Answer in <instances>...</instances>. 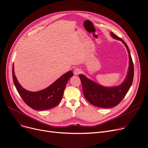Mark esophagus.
<instances>
[{"label": "esophagus", "instance_id": "obj_1", "mask_svg": "<svg viewBox=\"0 0 148 148\" xmlns=\"http://www.w3.org/2000/svg\"><path fill=\"white\" fill-rule=\"evenodd\" d=\"M80 73H81V70H80V69H79V68H75V69H74V75H79Z\"/></svg>", "mask_w": 148, "mask_h": 148}]
</instances>
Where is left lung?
<instances>
[{
	"mask_svg": "<svg viewBox=\"0 0 148 148\" xmlns=\"http://www.w3.org/2000/svg\"><path fill=\"white\" fill-rule=\"evenodd\" d=\"M110 34L113 38L121 41L125 46L128 53L129 67L124 81L118 86L107 87L88 79L83 74L79 75L85 98L91 104L104 108H112L119 104L128 92L134 77L133 62L128 45L122 39L113 32H111Z\"/></svg>",
	"mask_w": 148,
	"mask_h": 148,
	"instance_id": "1",
	"label": "left lung"
}]
</instances>
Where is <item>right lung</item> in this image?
<instances>
[{
  "label": "right lung",
  "instance_id": "right-lung-1",
  "mask_svg": "<svg viewBox=\"0 0 148 148\" xmlns=\"http://www.w3.org/2000/svg\"><path fill=\"white\" fill-rule=\"evenodd\" d=\"M73 76L69 71L62 75L47 88L38 92H31L23 88L18 83L12 65V79L15 88L23 100L35 110H45L56 107L62 100L68 80Z\"/></svg>",
  "mask_w": 148,
  "mask_h": 148
}]
</instances>
